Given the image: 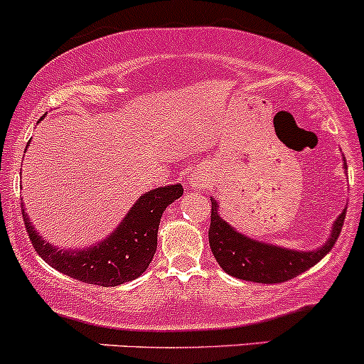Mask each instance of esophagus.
<instances>
[{
  "instance_id": "esophagus-1",
  "label": "esophagus",
  "mask_w": 364,
  "mask_h": 364,
  "mask_svg": "<svg viewBox=\"0 0 364 364\" xmlns=\"http://www.w3.org/2000/svg\"><path fill=\"white\" fill-rule=\"evenodd\" d=\"M194 181H196V183H198L199 187H203V186H204V178H201V177H196Z\"/></svg>"
}]
</instances>
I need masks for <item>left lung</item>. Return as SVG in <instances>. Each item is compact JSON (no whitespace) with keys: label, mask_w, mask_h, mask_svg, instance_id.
I'll return each mask as SVG.
<instances>
[{"label":"left lung","mask_w":364,"mask_h":364,"mask_svg":"<svg viewBox=\"0 0 364 364\" xmlns=\"http://www.w3.org/2000/svg\"><path fill=\"white\" fill-rule=\"evenodd\" d=\"M216 208H218V204L215 199H211V220L210 230H208L211 252L228 275L240 280L258 282V284L287 282L311 268L313 264H316L323 256L332 251L346 220L344 210V213L337 218L332 237L325 246L316 249V251L299 252L256 242V240L247 239L246 235L237 234L234 228L228 227V223L220 218V215L216 213Z\"/></svg>","instance_id":"1"}]
</instances>
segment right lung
<instances>
[{
	"instance_id": "add662e5",
	"label": "right lung",
	"mask_w": 364,
	"mask_h": 364,
	"mask_svg": "<svg viewBox=\"0 0 364 364\" xmlns=\"http://www.w3.org/2000/svg\"><path fill=\"white\" fill-rule=\"evenodd\" d=\"M183 193L181 183L141 196L124 222L105 242L87 251H58L36 234L23 211V225L32 247L50 267L85 284L115 287L146 272L156 252L158 225L165 208Z\"/></svg>"
}]
</instances>
